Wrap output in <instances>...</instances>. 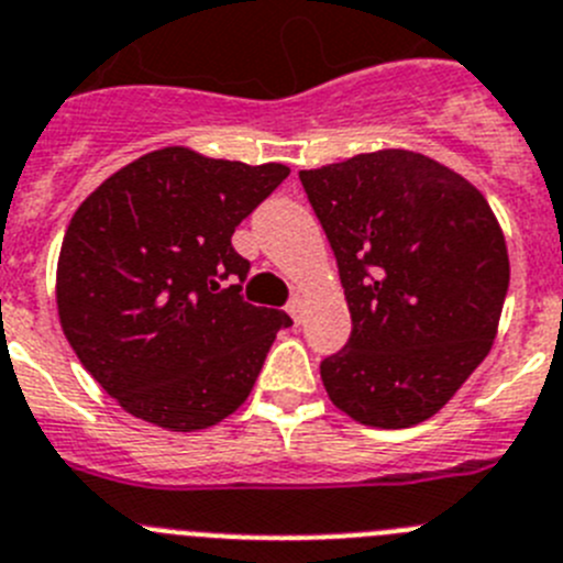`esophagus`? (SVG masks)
Masks as SVG:
<instances>
[{
	"label": "esophagus",
	"instance_id": "obj_1",
	"mask_svg": "<svg viewBox=\"0 0 563 563\" xmlns=\"http://www.w3.org/2000/svg\"><path fill=\"white\" fill-rule=\"evenodd\" d=\"M303 309H307V298H303L301 292H296V296L290 298V303H287V312H290V316H292V321L301 323Z\"/></svg>",
	"mask_w": 563,
	"mask_h": 563
}]
</instances>
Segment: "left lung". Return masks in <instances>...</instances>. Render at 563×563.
Returning a JSON list of instances; mask_svg holds the SVG:
<instances>
[{
  "label": "left lung",
  "instance_id": "1",
  "mask_svg": "<svg viewBox=\"0 0 563 563\" xmlns=\"http://www.w3.org/2000/svg\"><path fill=\"white\" fill-rule=\"evenodd\" d=\"M334 251L352 338L321 363L334 407L379 430L435 416L492 352L508 247L463 175L412 151L298 173Z\"/></svg>",
  "mask_w": 563,
  "mask_h": 563
}]
</instances>
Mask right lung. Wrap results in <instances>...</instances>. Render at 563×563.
I'll return each mask as SVG.
<instances>
[{
    "label": "right lung",
    "instance_id": "right-lung-1",
    "mask_svg": "<svg viewBox=\"0 0 563 563\" xmlns=\"http://www.w3.org/2000/svg\"><path fill=\"white\" fill-rule=\"evenodd\" d=\"M287 175L285 164L164 147L82 200L60 245L58 316L77 360L122 410L195 432L247 399L292 321L229 285L251 271L231 234Z\"/></svg>",
    "mask_w": 563,
    "mask_h": 563
}]
</instances>
